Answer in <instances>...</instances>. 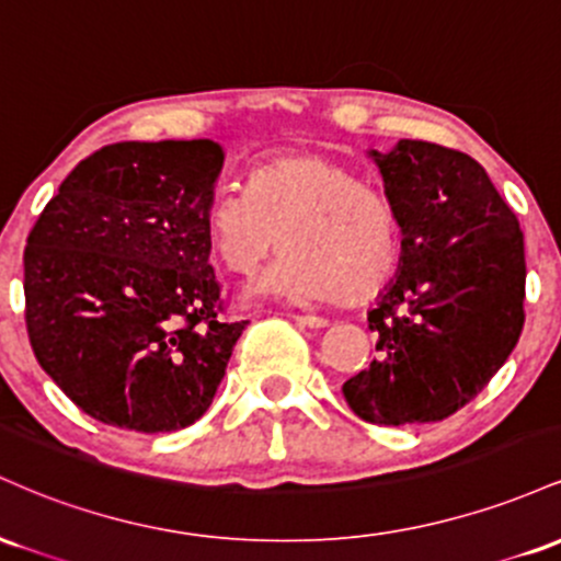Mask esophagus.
<instances>
[{
	"instance_id": "1",
	"label": "esophagus",
	"mask_w": 561,
	"mask_h": 561,
	"mask_svg": "<svg viewBox=\"0 0 561 561\" xmlns=\"http://www.w3.org/2000/svg\"><path fill=\"white\" fill-rule=\"evenodd\" d=\"M295 321H298L300 327H308V330H321V327L330 324L324 317H313V313H308V317H295Z\"/></svg>"
}]
</instances>
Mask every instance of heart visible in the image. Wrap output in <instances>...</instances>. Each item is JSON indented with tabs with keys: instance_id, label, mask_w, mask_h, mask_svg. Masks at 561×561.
I'll return each instance as SVG.
<instances>
[{
	"instance_id": "1",
	"label": "heart",
	"mask_w": 561,
	"mask_h": 561,
	"mask_svg": "<svg viewBox=\"0 0 561 561\" xmlns=\"http://www.w3.org/2000/svg\"><path fill=\"white\" fill-rule=\"evenodd\" d=\"M210 250L227 272L253 276L282 242L279 261L248 298L321 302L375 295L401 259L396 203L343 160L289 152L255 165L248 190H218L203 210Z\"/></svg>"
}]
</instances>
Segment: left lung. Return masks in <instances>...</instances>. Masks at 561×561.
Masks as SVG:
<instances>
[{
    "instance_id": "8db88e82",
    "label": "left lung",
    "mask_w": 561,
    "mask_h": 561,
    "mask_svg": "<svg viewBox=\"0 0 561 561\" xmlns=\"http://www.w3.org/2000/svg\"><path fill=\"white\" fill-rule=\"evenodd\" d=\"M401 218L398 274L369 311L379 358L343 385L371 424L440 422L504 366L525 324L519 221L474 158L433 141L369 150Z\"/></svg>"
}]
</instances>
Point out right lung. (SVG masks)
<instances>
[{
  "label": "right lung",
  "instance_id": "right-lung-1",
  "mask_svg": "<svg viewBox=\"0 0 561 561\" xmlns=\"http://www.w3.org/2000/svg\"><path fill=\"white\" fill-rule=\"evenodd\" d=\"M221 145L118 141L68 173L23 253L38 366L94 420L173 433L208 411L250 321L224 300L203 210Z\"/></svg>",
  "mask_w": 561,
  "mask_h": 561
}]
</instances>
